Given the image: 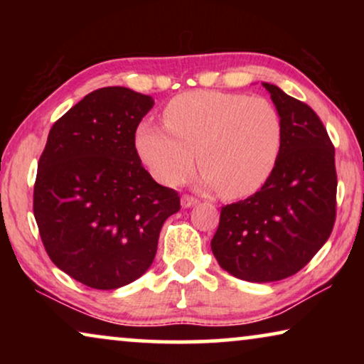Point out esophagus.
<instances>
[{
  "label": "esophagus",
  "mask_w": 364,
  "mask_h": 364,
  "mask_svg": "<svg viewBox=\"0 0 364 364\" xmlns=\"http://www.w3.org/2000/svg\"><path fill=\"white\" fill-rule=\"evenodd\" d=\"M197 203H198V200H197V198H193V197L183 196V197L181 198V205H182V208H191V207H193V205H197Z\"/></svg>",
  "instance_id": "esophagus-1"
}]
</instances>
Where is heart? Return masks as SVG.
<instances>
[{
  "label": "heart",
  "instance_id": "1",
  "mask_svg": "<svg viewBox=\"0 0 364 364\" xmlns=\"http://www.w3.org/2000/svg\"><path fill=\"white\" fill-rule=\"evenodd\" d=\"M164 122L142 121L134 149L154 178L177 186L198 162L203 188L247 197L270 178L282 147V117L265 97L191 91L164 109Z\"/></svg>",
  "mask_w": 364,
  "mask_h": 364
}]
</instances>
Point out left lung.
Returning a JSON list of instances; mask_svg holds the SVG:
<instances>
[{"instance_id":"left-lung-1","label":"left lung","mask_w":364,"mask_h":364,"mask_svg":"<svg viewBox=\"0 0 364 364\" xmlns=\"http://www.w3.org/2000/svg\"><path fill=\"white\" fill-rule=\"evenodd\" d=\"M282 117L272 176L245 200L223 207L210 247L240 280L278 282L300 272L325 245L336 217L335 147L320 117L275 84L263 82Z\"/></svg>"}]
</instances>
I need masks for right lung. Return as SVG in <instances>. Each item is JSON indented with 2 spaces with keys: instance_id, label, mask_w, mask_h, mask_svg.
Wrapping results in <instances>:
<instances>
[{
  "instance_id": "1",
  "label": "right lung",
  "mask_w": 364,
  "mask_h": 364,
  "mask_svg": "<svg viewBox=\"0 0 364 364\" xmlns=\"http://www.w3.org/2000/svg\"><path fill=\"white\" fill-rule=\"evenodd\" d=\"M154 99L127 87L87 94L54 122L38 162L34 218L59 270L116 290L149 270L181 198L142 167L134 132Z\"/></svg>"
}]
</instances>
